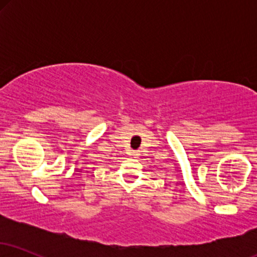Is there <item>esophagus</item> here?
I'll list each match as a JSON object with an SVG mask.
<instances>
[{"label":"esophagus","mask_w":257,"mask_h":257,"mask_svg":"<svg viewBox=\"0 0 257 257\" xmlns=\"http://www.w3.org/2000/svg\"><path fill=\"white\" fill-rule=\"evenodd\" d=\"M131 155L133 156V157H135V158L139 157V152L138 151H132Z\"/></svg>","instance_id":"1"}]
</instances>
